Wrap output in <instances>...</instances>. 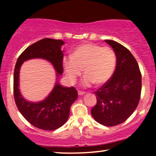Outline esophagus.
<instances>
[{"mask_svg": "<svg viewBox=\"0 0 156 156\" xmlns=\"http://www.w3.org/2000/svg\"><path fill=\"white\" fill-rule=\"evenodd\" d=\"M78 95L81 96V95H83V94H85L86 93L84 92H81V91H78Z\"/></svg>", "mask_w": 156, "mask_h": 156, "instance_id": "34e87169", "label": "esophagus"}]
</instances>
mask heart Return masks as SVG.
<instances>
[{
	"label": "heart",
	"mask_w": 156,
	"mask_h": 156,
	"mask_svg": "<svg viewBox=\"0 0 156 156\" xmlns=\"http://www.w3.org/2000/svg\"><path fill=\"white\" fill-rule=\"evenodd\" d=\"M117 65L115 53L109 47L92 43L81 44L73 50L71 57H65L63 67L69 80L74 83L82 73L83 85H101L112 78Z\"/></svg>",
	"instance_id": "b5f03b06"
}]
</instances>
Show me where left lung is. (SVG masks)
<instances>
[{
  "instance_id": "8db88e82",
  "label": "left lung",
  "mask_w": 156,
  "mask_h": 156,
  "mask_svg": "<svg viewBox=\"0 0 156 156\" xmlns=\"http://www.w3.org/2000/svg\"><path fill=\"white\" fill-rule=\"evenodd\" d=\"M117 58L110 80L95 92L97 104L91 110L93 118L105 126H115L128 119L136 108L141 91V75L131 53L115 41L105 40Z\"/></svg>"
}]
</instances>
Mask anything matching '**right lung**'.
<instances>
[{"mask_svg": "<svg viewBox=\"0 0 156 156\" xmlns=\"http://www.w3.org/2000/svg\"><path fill=\"white\" fill-rule=\"evenodd\" d=\"M61 39L45 38L28 47L17 58L14 72V96L17 108L28 122L39 129L53 130L66 123L71 105L78 98V92L73 87L61 85L59 78L63 73L64 54ZM33 58H42L55 67L56 83L50 94L44 100L31 102L25 100L19 89V70L23 62Z\"/></svg>", "mask_w": 156, "mask_h": 156, "instance_id": "obj_1", "label": "right lung"}]
</instances>
